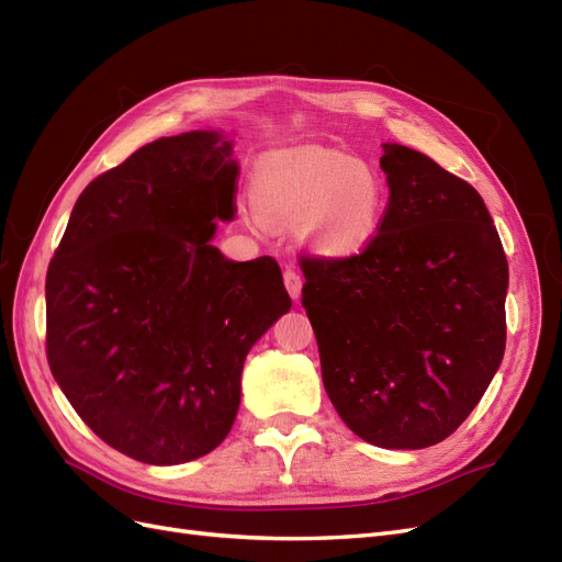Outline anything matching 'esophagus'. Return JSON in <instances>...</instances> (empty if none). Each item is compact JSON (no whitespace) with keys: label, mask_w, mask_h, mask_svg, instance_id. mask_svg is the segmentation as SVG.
I'll return each mask as SVG.
<instances>
[{"label":"esophagus","mask_w":562,"mask_h":562,"mask_svg":"<svg viewBox=\"0 0 562 562\" xmlns=\"http://www.w3.org/2000/svg\"><path fill=\"white\" fill-rule=\"evenodd\" d=\"M283 283H285L288 295H291L297 302L300 295H302V279H300L297 271L295 269H285L283 271Z\"/></svg>","instance_id":"esophagus-1"}]
</instances>
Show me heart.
Here are the masks:
<instances>
[{"mask_svg":"<svg viewBox=\"0 0 562 562\" xmlns=\"http://www.w3.org/2000/svg\"><path fill=\"white\" fill-rule=\"evenodd\" d=\"M250 199L269 223L297 225L304 246L326 260L363 252L378 239L389 206L375 168L318 147L279 149L260 159Z\"/></svg>","mask_w":562,"mask_h":562,"instance_id":"obj_1","label":"heart"}]
</instances>
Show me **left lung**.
<instances>
[{"instance_id": "obj_1", "label": "left lung", "mask_w": 562, "mask_h": 562, "mask_svg": "<svg viewBox=\"0 0 562 562\" xmlns=\"http://www.w3.org/2000/svg\"><path fill=\"white\" fill-rule=\"evenodd\" d=\"M389 206L347 260H302L323 386L368 443L419 450L462 424L502 366L508 265L483 196L384 143Z\"/></svg>"}]
</instances>
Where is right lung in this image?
Instances as JSON below:
<instances>
[{
    "label": "right lung",
    "instance_id": "1",
    "mask_svg": "<svg viewBox=\"0 0 562 562\" xmlns=\"http://www.w3.org/2000/svg\"><path fill=\"white\" fill-rule=\"evenodd\" d=\"M225 131L140 147L75 203L46 271V356L87 427L171 467L227 438L252 345L291 312L279 265L211 241L234 217Z\"/></svg>",
    "mask_w": 562,
    "mask_h": 562
}]
</instances>
